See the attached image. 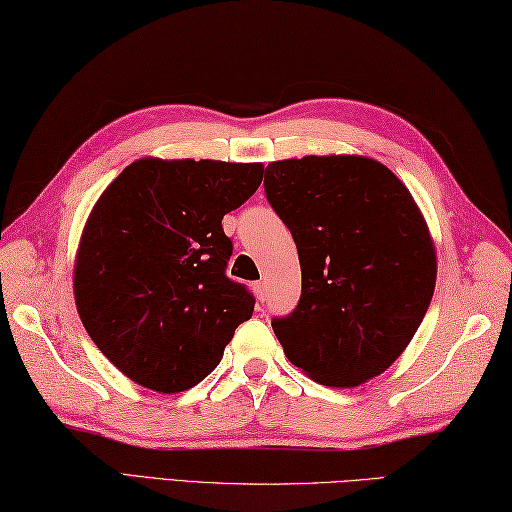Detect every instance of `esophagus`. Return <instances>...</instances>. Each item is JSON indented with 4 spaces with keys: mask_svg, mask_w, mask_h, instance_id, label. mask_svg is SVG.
Instances as JSON below:
<instances>
[{
    "mask_svg": "<svg viewBox=\"0 0 512 512\" xmlns=\"http://www.w3.org/2000/svg\"><path fill=\"white\" fill-rule=\"evenodd\" d=\"M254 294L258 300H265L267 296V285L265 283H254Z\"/></svg>",
    "mask_w": 512,
    "mask_h": 512,
    "instance_id": "obj_1",
    "label": "esophagus"
}]
</instances>
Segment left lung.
<instances>
[{
    "label": "left lung",
    "instance_id": "obj_1",
    "mask_svg": "<svg viewBox=\"0 0 512 512\" xmlns=\"http://www.w3.org/2000/svg\"><path fill=\"white\" fill-rule=\"evenodd\" d=\"M267 201L298 249L302 294L271 322L291 364L351 389L387 371L431 305L435 243L406 185L360 154L271 161Z\"/></svg>",
    "mask_w": 512,
    "mask_h": 512
}]
</instances>
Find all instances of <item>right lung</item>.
Returning a JSON list of instances; mask_svg holds the SVG:
<instances>
[{
    "label": "right lung",
    "instance_id": "1",
    "mask_svg": "<svg viewBox=\"0 0 512 512\" xmlns=\"http://www.w3.org/2000/svg\"><path fill=\"white\" fill-rule=\"evenodd\" d=\"M263 172V163L145 156L103 190L72 289L88 336L125 378L159 393L192 389L252 318V294L225 276L232 241L221 223Z\"/></svg>",
    "mask_w": 512,
    "mask_h": 512
}]
</instances>
